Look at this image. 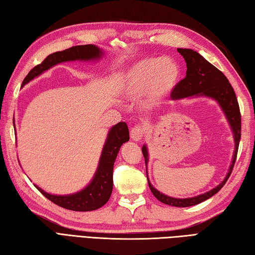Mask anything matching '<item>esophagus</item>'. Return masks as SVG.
Segmentation results:
<instances>
[{"label": "esophagus", "mask_w": 255, "mask_h": 255, "mask_svg": "<svg viewBox=\"0 0 255 255\" xmlns=\"http://www.w3.org/2000/svg\"><path fill=\"white\" fill-rule=\"evenodd\" d=\"M143 134H144V128L143 126H141V125H136L130 131V137L133 141H139V140H141Z\"/></svg>", "instance_id": "esophagus-1"}]
</instances>
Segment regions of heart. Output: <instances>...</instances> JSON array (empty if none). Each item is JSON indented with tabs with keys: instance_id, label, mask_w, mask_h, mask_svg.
Here are the masks:
<instances>
[{
	"instance_id": "b5f03b06",
	"label": "heart",
	"mask_w": 255,
	"mask_h": 255,
	"mask_svg": "<svg viewBox=\"0 0 255 255\" xmlns=\"http://www.w3.org/2000/svg\"><path fill=\"white\" fill-rule=\"evenodd\" d=\"M180 74V67L172 58L142 59L126 73L124 94L129 100H139L149 93L152 100H160L176 85Z\"/></svg>"
}]
</instances>
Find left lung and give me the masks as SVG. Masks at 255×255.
<instances>
[{
  "label": "left lung",
  "mask_w": 255,
  "mask_h": 255,
  "mask_svg": "<svg viewBox=\"0 0 255 255\" xmlns=\"http://www.w3.org/2000/svg\"><path fill=\"white\" fill-rule=\"evenodd\" d=\"M177 51L180 52V55L183 56L184 59H185L187 70L186 77L181 80L180 82L174 86V89L172 90L171 99L178 100L193 95H205L208 97H213V99H215L219 103V105L223 108L227 118H228V122L235 134L236 141L234 160H232V164L230 166L228 174H227L225 180L221 182L217 187L213 188L211 191L203 195H198L196 197L184 199L172 198L160 193L159 191H156L148 180L151 192H152L154 197L158 198L160 202L166 205L175 206V207H189V206L197 205L204 202V200L208 199L209 197L214 196L216 193H218L220 191L221 187L226 184V182L228 181L237 159L238 149H239V142L241 138V114L239 103H238L234 88H232L228 79L226 78V75L221 72L220 70H218L210 62H208L204 57L200 56L198 52L192 49H182V48H178ZM142 153L144 156L145 166H147L148 151L147 148H145V145L142 147Z\"/></svg>",
  "instance_id": "1"
}]
</instances>
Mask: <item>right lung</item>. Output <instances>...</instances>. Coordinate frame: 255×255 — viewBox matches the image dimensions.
<instances>
[{"instance_id":"obj_1","label":"right lung","mask_w":255,"mask_h":255,"mask_svg":"<svg viewBox=\"0 0 255 255\" xmlns=\"http://www.w3.org/2000/svg\"><path fill=\"white\" fill-rule=\"evenodd\" d=\"M102 56V50L94 45L73 46L66 50L53 52L48 56L40 64L32 68L26 75L21 86L28 83L30 80L38 77L46 70L53 67L57 63L70 60H91ZM129 140V129L126 123L121 122L114 126L108 132L107 140L102 151L99 167L93 180L83 191L72 195H51L38 186L39 191L46 198L60 207L74 211H91L99 209L104 206L110 199L113 191V169L114 162L122 144Z\"/></svg>"}]
</instances>
